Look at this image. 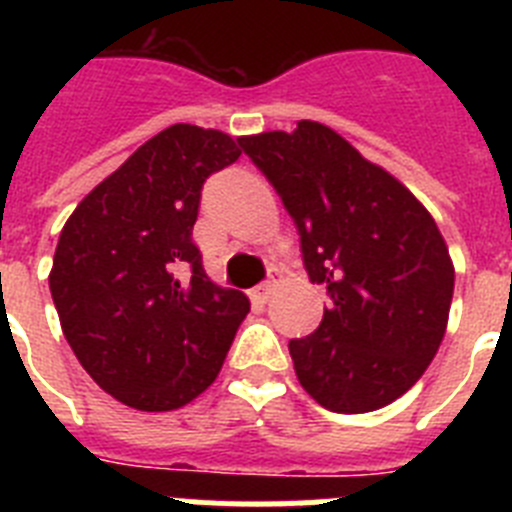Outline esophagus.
Returning a JSON list of instances; mask_svg holds the SVG:
<instances>
[{
	"label": "esophagus",
	"instance_id": "1",
	"mask_svg": "<svg viewBox=\"0 0 512 512\" xmlns=\"http://www.w3.org/2000/svg\"><path fill=\"white\" fill-rule=\"evenodd\" d=\"M277 287H279V274H277V271H271L269 282L259 284V287L253 289L251 300L256 302V305H266V302H271V297H274Z\"/></svg>",
	"mask_w": 512,
	"mask_h": 512
}]
</instances>
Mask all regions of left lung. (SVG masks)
I'll return each instance as SVG.
<instances>
[{"instance_id":"8db88e82","label":"left lung","mask_w":512,"mask_h":512,"mask_svg":"<svg viewBox=\"0 0 512 512\" xmlns=\"http://www.w3.org/2000/svg\"><path fill=\"white\" fill-rule=\"evenodd\" d=\"M300 230L305 269L330 307L289 341L300 384L333 413H372L423 377L449 323L454 261L423 202L315 120L243 135Z\"/></svg>"}]
</instances>
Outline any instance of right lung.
<instances>
[{"instance_id":"1","label":"right lung","mask_w":512,"mask_h":512,"mask_svg":"<svg viewBox=\"0 0 512 512\" xmlns=\"http://www.w3.org/2000/svg\"><path fill=\"white\" fill-rule=\"evenodd\" d=\"M238 156L223 130L171 125L63 225L48 274L63 336L89 377L128 408L166 413L200 397L251 310L243 292L207 277L192 241L202 184Z\"/></svg>"}]
</instances>
